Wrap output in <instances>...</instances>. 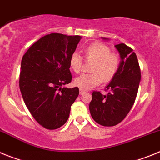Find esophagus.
<instances>
[{
	"label": "esophagus",
	"instance_id": "1",
	"mask_svg": "<svg viewBox=\"0 0 160 160\" xmlns=\"http://www.w3.org/2000/svg\"><path fill=\"white\" fill-rule=\"evenodd\" d=\"M79 93H80V94H84V93H85V90H82V89H80V90H79Z\"/></svg>",
	"mask_w": 160,
	"mask_h": 160
}]
</instances>
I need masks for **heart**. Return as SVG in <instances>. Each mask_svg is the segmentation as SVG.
<instances>
[{"label":"heart","mask_w":160,"mask_h":160,"mask_svg":"<svg viewBox=\"0 0 160 160\" xmlns=\"http://www.w3.org/2000/svg\"><path fill=\"white\" fill-rule=\"evenodd\" d=\"M111 48L102 42H94L85 48V59L93 62L91 73H83L76 78L73 83L76 87L89 90L97 87L102 81H111L116 75L121 65V58L117 53L111 52ZM70 66L75 73H80L83 66V59L78 53H73L70 58Z\"/></svg>","instance_id":"heart-1"}]
</instances>
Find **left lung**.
I'll return each mask as SVG.
<instances>
[{"instance_id": "8db88e82", "label": "left lung", "mask_w": 160, "mask_h": 160, "mask_svg": "<svg viewBox=\"0 0 160 160\" xmlns=\"http://www.w3.org/2000/svg\"><path fill=\"white\" fill-rule=\"evenodd\" d=\"M115 48L121 58L119 70L106 87L108 94L94 91L89 107L93 119L104 127L117 125L128 115L135 103L141 79L140 67L133 49L123 43Z\"/></svg>"}]
</instances>
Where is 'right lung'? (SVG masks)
Returning a JSON list of instances; mask_svg holds the SVG:
<instances>
[{
	"instance_id": "obj_1",
	"label": "right lung",
	"mask_w": 160,
	"mask_h": 160,
	"mask_svg": "<svg viewBox=\"0 0 160 160\" xmlns=\"http://www.w3.org/2000/svg\"><path fill=\"white\" fill-rule=\"evenodd\" d=\"M81 36L53 32L42 37L24 54L19 87L30 114L48 130L64 125L78 96V87H63L72 80L70 58Z\"/></svg>"
}]
</instances>
